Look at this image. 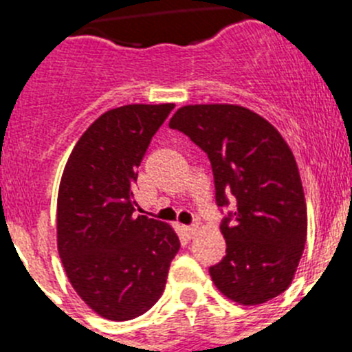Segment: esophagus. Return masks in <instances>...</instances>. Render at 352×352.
Masks as SVG:
<instances>
[{
    "label": "esophagus",
    "mask_w": 352,
    "mask_h": 352,
    "mask_svg": "<svg viewBox=\"0 0 352 352\" xmlns=\"http://www.w3.org/2000/svg\"><path fill=\"white\" fill-rule=\"evenodd\" d=\"M182 231H183V234H185V238H188V239H192L194 238V234H195V231H197V226H182Z\"/></svg>",
    "instance_id": "1"
}]
</instances>
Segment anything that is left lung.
I'll return each mask as SVG.
<instances>
[{
    "label": "left lung",
    "instance_id": "obj_1",
    "mask_svg": "<svg viewBox=\"0 0 352 352\" xmlns=\"http://www.w3.org/2000/svg\"><path fill=\"white\" fill-rule=\"evenodd\" d=\"M169 126L211 162L214 201L234 203L220 223L226 257L210 268L223 296L261 305L289 287L307 241L300 170L278 130L241 105H185Z\"/></svg>",
    "mask_w": 352,
    "mask_h": 352
}]
</instances>
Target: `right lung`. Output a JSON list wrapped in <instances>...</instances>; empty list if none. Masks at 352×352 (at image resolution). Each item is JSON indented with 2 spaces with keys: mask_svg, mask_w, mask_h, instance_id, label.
<instances>
[{
  "mask_svg": "<svg viewBox=\"0 0 352 352\" xmlns=\"http://www.w3.org/2000/svg\"><path fill=\"white\" fill-rule=\"evenodd\" d=\"M174 104L111 109L72 149L58 194V252L72 287L111 321L142 316L179 250L173 227L135 214L133 183Z\"/></svg>",
  "mask_w": 352,
  "mask_h": 352,
  "instance_id": "right-lung-1",
  "label": "right lung"
}]
</instances>
